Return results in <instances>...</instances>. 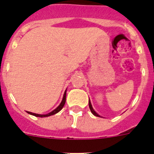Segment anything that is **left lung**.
<instances>
[{
  "label": "left lung",
  "instance_id": "8db88e82",
  "mask_svg": "<svg viewBox=\"0 0 154 154\" xmlns=\"http://www.w3.org/2000/svg\"><path fill=\"white\" fill-rule=\"evenodd\" d=\"M89 109H90V110H91L92 113H93L94 116H97V117H100V115L97 114V112L94 111V109H93V106H92V105H91V102H90V101H89Z\"/></svg>",
  "mask_w": 154,
  "mask_h": 154
}]
</instances>
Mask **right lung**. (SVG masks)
<instances>
[{
    "instance_id": "obj_1",
    "label": "right lung",
    "mask_w": 154,
    "mask_h": 154,
    "mask_svg": "<svg viewBox=\"0 0 154 154\" xmlns=\"http://www.w3.org/2000/svg\"><path fill=\"white\" fill-rule=\"evenodd\" d=\"M65 101H66V90H65V94H64V96H63L62 101H61L60 104L59 105V106H58L57 109H55L53 110V111H52V112H50L49 113H48V114H37V113H33V112H28V111H27V112H28V113H29V114H31V115H33V116H35V117H49V116H51V115L56 114L57 112H58L59 111H60V110L62 109V108L64 107V105H65Z\"/></svg>"
}]
</instances>
